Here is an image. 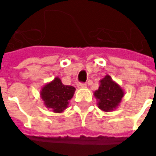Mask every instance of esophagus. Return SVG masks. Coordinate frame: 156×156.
<instances>
[{
	"label": "esophagus",
	"mask_w": 156,
	"mask_h": 156,
	"mask_svg": "<svg viewBox=\"0 0 156 156\" xmlns=\"http://www.w3.org/2000/svg\"><path fill=\"white\" fill-rule=\"evenodd\" d=\"M86 86H87V84H86V83H78V87L80 89L85 88Z\"/></svg>",
	"instance_id": "34e87169"
}]
</instances>
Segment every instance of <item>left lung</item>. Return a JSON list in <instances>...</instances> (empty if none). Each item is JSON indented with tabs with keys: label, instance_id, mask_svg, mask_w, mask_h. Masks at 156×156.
<instances>
[{
	"label": "left lung",
	"instance_id": "obj_1",
	"mask_svg": "<svg viewBox=\"0 0 156 156\" xmlns=\"http://www.w3.org/2000/svg\"><path fill=\"white\" fill-rule=\"evenodd\" d=\"M99 84L98 89L94 91L98 108L105 112H110L115 110L122 102L124 96V90L118 83H115L110 75H106L101 79Z\"/></svg>",
	"mask_w": 156,
	"mask_h": 156
}]
</instances>
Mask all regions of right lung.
Instances as JSON below:
<instances>
[{
  "label": "right lung",
  "mask_w": 156,
  "mask_h": 156,
  "mask_svg": "<svg viewBox=\"0 0 156 156\" xmlns=\"http://www.w3.org/2000/svg\"><path fill=\"white\" fill-rule=\"evenodd\" d=\"M76 89L72 85H65L59 78H54L41 90V98L47 109L52 112L62 113L68 107Z\"/></svg>",
  "instance_id": "right-lung-1"
}]
</instances>
